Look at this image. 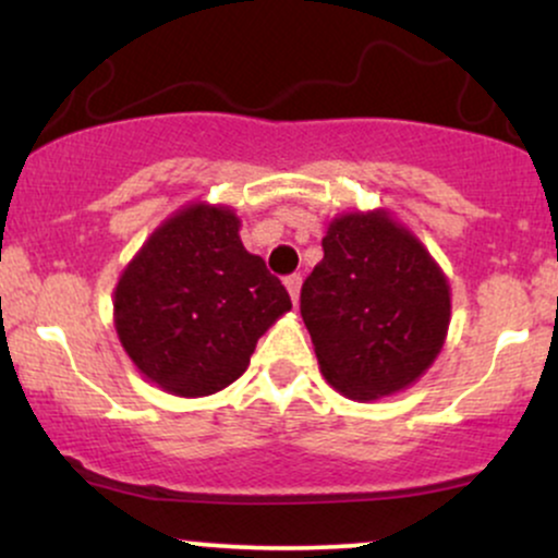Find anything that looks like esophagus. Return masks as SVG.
I'll use <instances>...</instances> for the list:
<instances>
[{
    "mask_svg": "<svg viewBox=\"0 0 558 558\" xmlns=\"http://www.w3.org/2000/svg\"><path fill=\"white\" fill-rule=\"evenodd\" d=\"M286 288H288V293H291L293 306H296L299 304V293H301V275H288Z\"/></svg>",
    "mask_w": 558,
    "mask_h": 558,
    "instance_id": "1",
    "label": "esophagus"
}]
</instances>
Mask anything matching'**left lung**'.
I'll list each match as a JSON object with an SVG mask.
<instances>
[{
    "instance_id": "obj_1",
    "label": "left lung",
    "mask_w": 558,
    "mask_h": 558,
    "mask_svg": "<svg viewBox=\"0 0 558 558\" xmlns=\"http://www.w3.org/2000/svg\"><path fill=\"white\" fill-rule=\"evenodd\" d=\"M323 252L301 286L319 373L354 401L414 386L451 323V286L438 262L386 209L332 217Z\"/></svg>"
}]
</instances>
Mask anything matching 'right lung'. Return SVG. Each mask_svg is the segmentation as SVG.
<instances>
[{
  "label": "right lung",
  "instance_id": "obj_1",
  "mask_svg": "<svg viewBox=\"0 0 558 558\" xmlns=\"http://www.w3.org/2000/svg\"><path fill=\"white\" fill-rule=\"evenodd\" d=\"M226 204H185L159 226L114 286V330L136 369L183 399L217 393L246 373L291 296L241 243Z\"/></svg>",
  "mask_w": 558,
  "mask_h": 558
}]
</instances>
